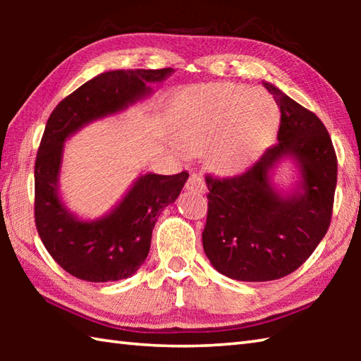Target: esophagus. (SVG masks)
<instances>
[{
	"label": "esophagus",
	"instance_id": "obj_1",
	"mask_svg": "<svg viewBox=\"0 0 361 361\" xmlns=\"http://www.w3.org/2000/svg\"><path fill=\"white\" fill-rule=\"evenodd\" d=\"M186 189L188 191H194V192H205L207 186H205L204 176L199 173L189 175V178L186 181Z\"/></svg>",
	"mask_w": 361,
	"mask_h": 361
}]
</instances>
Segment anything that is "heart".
<instances>
[{
    "label": "heart",
    "instance_id": "obj_1",
    "mask_svg": "<svg viewBox=\"0 0 361 361\" xmlns=\"http://www.w3.org/2000/svg\"><path fill=\"white\" fill-rule=\"evenodd\" d=\"M279 109L262 90L239 84H210L188 90L180 102L178 129L192 149L210 145L223 172L235 173L256 161L276 132Z\"/></svg>",
    "mask_w": 361,
    "mask_h": 361
}]
</instances>
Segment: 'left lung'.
<instances>
[{"mask_svg":"<svg viewBox=\"0 0 361 361\" xmlns=\"http://www.w3.org/2000/svg\"><path fill=\"white\" fill-rule=\"evenodd\" d=\"M280 108L276 145L231 178L207 175L209 212L202 232L207 258L223 276L242 282L282 279L304 264L331 223L338 159L317 116L262 82ZM293 157L302 183L290 195L270 183L271 169Z\"/></svg>","mask_w":361,"mask_h":361,"instance_id":"8db88e82","label":"left lung"}]
</instances>
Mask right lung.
Listing matches in <instances>:
<instances>
[{
  "label": "right lung",
  "mask_w": 361,
  "mask_h": 361,
  "mask_svg": "<svg viewBox=\"0 0 361 361\" xmlns=\"http://www.w3.org/2000/svg\"><path fill=\"white\" fill-rule=\"evenodd\" d=\"M172 68L114 70L90 79L49 116L35 162V223L49 255L73 277L116 282L135 274L149 253L161 212L178 197L189 173H146L114 209L95 221L78 219L59 195L63 143L89 122L119 113L151 94Z\"/></svg>",
  "instance_id": "obj_1"
}]
</instances>
